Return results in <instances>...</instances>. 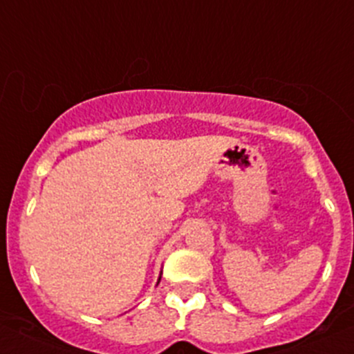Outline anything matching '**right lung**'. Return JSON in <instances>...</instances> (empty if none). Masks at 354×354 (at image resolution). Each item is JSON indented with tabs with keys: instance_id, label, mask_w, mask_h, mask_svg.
Listing matches in <instances>:
<instances>
[{
	"instance_id": "right-lung-1",
	"label": "right lung",
	"mask_w": 354,
	"mask_h": 354,
	"mask_svg": "<svg viewBox=\"0 0 354 354\" xmlns=\"http://www.w3.org/2000/svg\"><path fill=\"white\" fill-rule=\"evenodd\" d=\"M159 281H160V277H159Z\"/></svg>"
}]
</instances>
